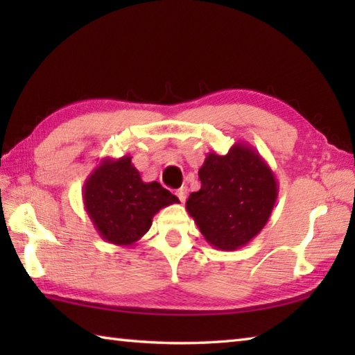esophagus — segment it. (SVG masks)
<instances>
[{
	"label": "esophagus",
	"mask_w": 355,
	"mask_h": 355,
	"mask_svg": "<svg viewBox=\"0 0 355 355\" xmlns=\"http://www.w3.org/2000/svg\"><path fill=\"white\" fill-rule=\"evenodd\" d=\"M187 193H189V189H187L186 186H183V187H180V189L177 191V197H178L180 201L184 202L186 198H187Z\"/></svg>",
	"instance_id": "obj_1"
}]
</instances>
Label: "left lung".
I'll return each instance as SVG.
<instances>
[{"instance_id": "8db88e82", "label": "left lung", "mask_w": 355, "mask_h": 355, "mask_svg": "<svg viewBox=\"0 0 355 355\" xmlns=\"http://www.w3.org/2000/svg\"><path fill=\"white\" fill-rule=\"evenodd\" d=\"M201 189L186 209L201 235L218 250H238L267 224L277 200L273 171L247 143H235L225 155L209 153L198 171Z\"/></svg>"}]
</instances>
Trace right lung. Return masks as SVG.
Here are the masks:
<instances>
[{
    "instance_id": "right-lung-1",
    "label": "right lung",
    "mask_w": 355,
    "mask_h": 355,
    "mask_svg": "<svg viewBox=\"0 0 355 355\" xmlns=\"http://www.w3.org/2000/svg\"><path fill=\"white\" fill-rule=\"evenodd\" d=\"M82 200L94 229L110 244L131 247L158 210L180 202L160 183H145L131 155L105 157L85 180Z\"/></svg>"
}]
</instances>
